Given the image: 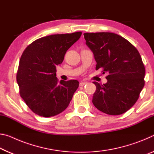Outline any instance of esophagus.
I'll use <instances>...</instances> for the list:
<instances>
[{
	"label": "esophagus",
	"instance_id": "1",
	"mask_svg": "<svg viewBox=\"0 0 154 154\" xmlns=\"http://www.w3.org/2000/svg\"><path fill=\"white\" fill-rule=\"evenodd\" d=\"M85 84H87V82H81L79 83V86L83 87V86H84Z\"/></svg>",
	"mask_w": 154,
	"mask_h": 154
}]
</instances>
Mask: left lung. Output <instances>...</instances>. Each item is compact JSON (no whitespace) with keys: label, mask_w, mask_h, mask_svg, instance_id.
I'll return each mask as SVG.
<instances>
[{"label":"left lung","mask_w":154,"mask_h":154,"mask_svg":"<svg viewBox=\"0 0 154 154\" xmlns=\"http://www.w3.org/2000/svg\"><path fill=\"white\" fill-rule=\"evenodd\" d=\"M94 56L96 70L107 72V82H94L96 90L92 103L103 113L118 116L126 112L139 97L145 85V69L141 57L128 41L112 32L83 34Z\"/></svg>","instance_id":"left-lung-1"}]
</instances>
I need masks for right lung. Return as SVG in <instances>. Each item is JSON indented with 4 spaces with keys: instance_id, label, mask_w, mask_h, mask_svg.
<instances>
[{
    "instance_id": "obj_1",
    "label": "right lung",
    "mask_w": 154,
    "mask_h": 154,
    "mask_svg": "<svg viewBox=\"0 0 154 154\" xmlns=\"http://www.w3.org/2000/svg\"><path fill=\"white\" fill-rule=\"evenodd\" d=\"M82 32L60 34L38 38L30 43L20 60L16 79L20 96L38 116H56L69 106L79 87L77 80L56 77V66L66 51L79 40Z\"/></svg>"
}]
</instances>
